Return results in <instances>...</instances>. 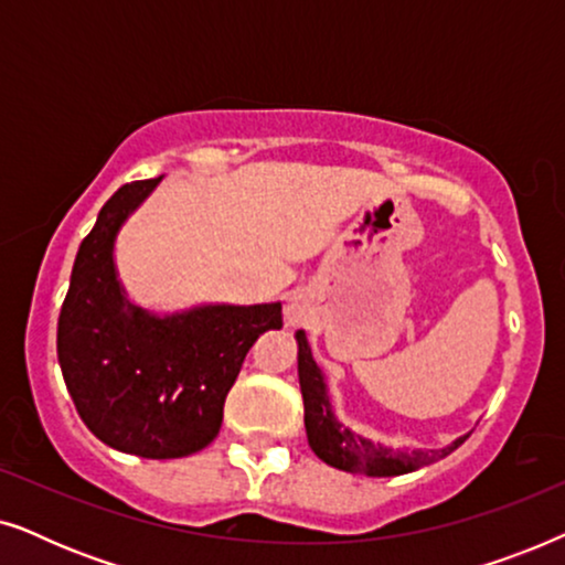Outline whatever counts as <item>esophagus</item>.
<instances>
[{
  "mask_svg": "<svg viewBox=\"0 0 565 565\" xmlns=\"http://www.w3.org/2000/svg\"><path fill=\"white\" fill-rule=\"evenodd\" d=\"M308 319H311V300H308L303 290H292L288 300H285V321L290 327H300Z\"/></svg>",
  "mask_w": 565,
  "mask_h": 565,
  "instance_id": "obj_1",
  "label": "esophagus"
}]
</instances>
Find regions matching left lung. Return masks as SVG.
Segmentation results:
<instances>
[{"instance_id": "obj_1", "label": "left lung", "mask_w": 565, "mask_h": 565, "mask_svg": "<svg viewBox=\"0 0 565 565\" xmlns=\"http://www.w3.org/2000/svg\"><path fill=\"white\" fill-rule=\"evenodd\" d=\"M298 342V381L300 393H303V408H306V435L311 450L331 468L347 470V473L373 476V478H391L414 473L429 462H437L450 455L452 450L466 443L468 435L452 439L450 445L435 447H388L383 443H373V439L358 435L350 427H344L337 419L334 408L329 401V385L323 377V370L316 365L311 344L303 329L296 331Z\"/></svg>"}]
</instances>
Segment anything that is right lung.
Returning a JSON list of instances; mask_svg holds the SVG:
<instances>
[{
    "instance_id": "add662e5",
    "label": "right lung",
    "mask_w": 565,
    "mask_h": 565,
    "mask_svg": "<svg viewBox=\"0 0 565 565\" xmlns=\"http://www.w3.org/2000/svg\"><path fill=\"white\" fill-rule=\"evenodd\" d=\"M161 180L122 184L103 205L76 252L56 334L61 373L82 422L113 450L149 460L211 445L249 347L282 327L277 300L157 313L128 298L115 242Z\"/></svg>"
}]
</instances>
